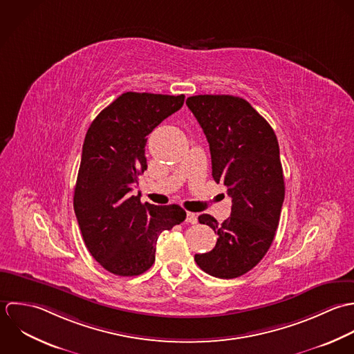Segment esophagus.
<instances>
[{"label":"esophagus","mask_w":354,"mask_h":354,"mask_svg":"<svg viewBox=\"0 0 354 354\" xmlns=\"http://www.w3.org/2000/svg\"><path fill=\"white\" fill-rule=\"evenodd\" d=\"M186 221L192 223V224H196L197 223V214L193 212L186 213Z\"/></svg>","instance_id":"34e87169"}]
</instances>
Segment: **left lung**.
I'll use <instances>...</instances> for the list:
<instances>
[{
    "instance_id": "left-lung-1",
    "label": "left lung",
    "mask_w": 354,
    "mask_h": 354,
    "mask_svg": "<svg viewBox=\"0 0 354 354\" xmlns=\"http://www.w3.org/2000/svg\"><path fill=\"white\" fill-rule=\"evenodd\" d=\"M186 104L209 143L213 179L227 187L232 203L221 224L207 213L198 217L218 238L211 252L194 260L214 278H238L261 261L279 225L284 178L278 138L243 98L204 94Z\"/></svg>"
}]
</instances>
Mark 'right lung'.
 <instances>
[{
    "label": "right lung",
    "instance_id": "add662e5",
    "mask_svg": "<svg viewBox=\"0 0 354 354\" xmlns=\"http://www.w3.org/2000/svg\"><path fill=\"white\" fill-rule=\"evenodd\" d=\"M183 102V94L127 91L101 111L86 133L73 209L86 248L115 275L147 271L158 235L186 218L179 205L142 204L140 194L131 196L147 168V136Z\"/></svg>",
    "mask_w": 354,
    "mask_h": 354
}]
</instances>
